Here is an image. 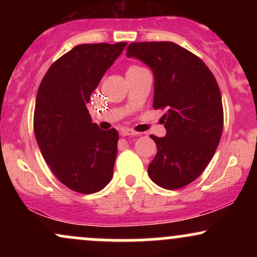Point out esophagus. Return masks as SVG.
Here are the masks:
<instances>
[{
  "label": "esophagus",
  "instance_id": "1",
  "mask_svg": "<svg viewBox=\"0 0 257 257\" xmlns=\"http://www.w3.org/2000/svg\"><path fill=\"white\" fill-rule=\"evenodd\" d=\"M120 135H123V137H135V135H138L137 132L132 131V129H128V128H123L120 129Z\"/></svg>",
  "mask_w": 257,
  "mask_h": 257
}]
</instances>
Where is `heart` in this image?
<instances>
[{"label": "heart", "instance_id": "b5f03b06", "mask_svg": "<svg viewBox=\"0 0 257 257\" xmlns=\"http://www.w3.org/2000/svg\"><path fill=\"white\" fill-rule=\"evenodd\" d=\"M138 69H141V67H139V66H131L128 69V71H131V70H138Z\"/></svg>", "mask_w": 257, "mask_h": 257}]
</instances>
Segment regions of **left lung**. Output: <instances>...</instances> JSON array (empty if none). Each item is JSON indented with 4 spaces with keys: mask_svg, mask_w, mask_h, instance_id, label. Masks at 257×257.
<instances>
[{
    "mask_svg": "<svg viewBox=\"0 0 257 257\" xmlns=\"http://www.w3.org/2000/svg\"><path fill=\"white\" fill-rule=\"evenodd\" d=\"M126 57L152 70L153 108H167L166 137L151 135L157 153L149 176L168 190L184 187L203 173L219 146L223 110L216 79L198 57L173 42L132 43Z\"/></svg>",
    "mask_w": 257,
    "mask_h": 257,
    "instance_id": "left-lung-1",
    "label": "left lung"
}]
</instances>
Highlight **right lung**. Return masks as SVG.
I'll return each instance as SVG.
<instances>
[{"label":"right lung","instance_id":"add662e5","mask_svg":"<svg viewBox=\"0 0 257 257\" xmlns=\"http://www.w3.org/2000/svg\"><path fill=\"white\" fill-rule=\"evenodd\" d=\"M126 42L79 44L58 59L41 82L34 129L44 161L70 190L94 193L113 175L118 133L91 122L87 104Z\"/></svg>","mask_w":257,"mask_h":257}]
</instances>
